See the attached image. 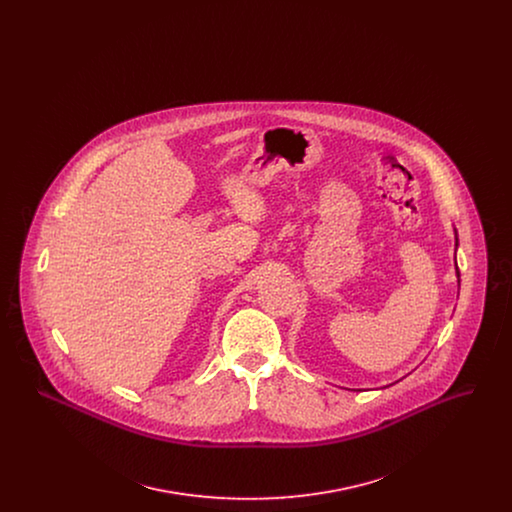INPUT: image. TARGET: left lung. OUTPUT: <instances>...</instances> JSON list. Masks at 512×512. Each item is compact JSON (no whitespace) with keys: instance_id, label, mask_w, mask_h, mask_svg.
<instances>
[{"instance_id":"obj_1","label":"left lung","mask_w":512,"mask_h":512,"mask_svg":"<svg viewBox=\"0 0 512 512\" xmlns=\"http://www.w3.org/2000/svg\"><path fill=\"white\" fill-rule=\"evenodd\" d=\"M455 232V253H457V247H459V236H457V230L453 228ZM455 272H457V282H459V288H461V274H459V267H457V257H455Z\"/></svg>"}]
</instances>
